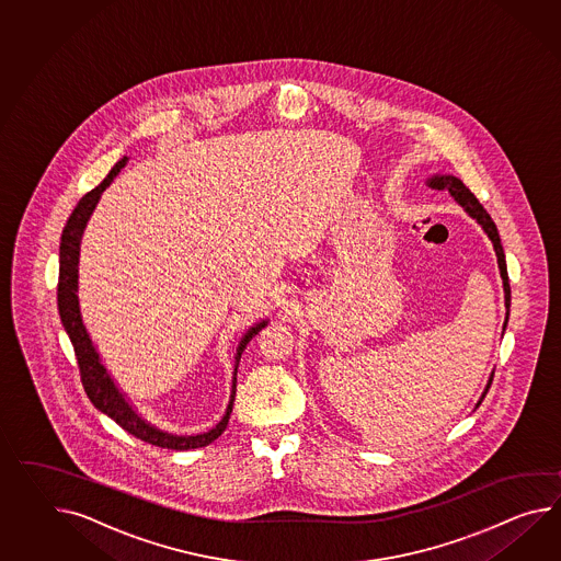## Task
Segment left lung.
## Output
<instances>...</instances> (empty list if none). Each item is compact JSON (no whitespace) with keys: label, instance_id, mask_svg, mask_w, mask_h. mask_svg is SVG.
Returning a JSON list of instances; mask_svg holds the SVG:
<instances>
[{"label":"left lung","instance_id":"obj_1","mask_svg":"<svg viewBox=\"0 0 561 561\" xmlns=\"http://www.w3.org/2000/svg\"><path fill=\"white\" fill-rule=\"evenodd\" d=\"M427 184H430L432 188H437V191L450 192L451 196H454V201H456L458 205L462 206L466 213H468L472 219L477 220L480 227L484 229V232L489 234V239L492 241V247H494V253H496V261H499V270H501V277H503V287H505L506 329V322H508V308H511V286H508V274H506L505 251H503V245H501V237H499V231H496L494 220H492L491 215L484 210V206L480 205L479 198L466 188L462 180L456 179V176H432V179L427 180ZM492 375H494V373H492ZM492 375L491 379H489V385H486V389H484V393H482V397L479 399V403H477V408H479L480 403H482V399L486 397L489 389H491Z\"/></svg>","mask_w":561,"mask_h":561}]
</instances>
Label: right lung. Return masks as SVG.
Wrapping results in <instances>:
<instances>
[{
  "label": "right lung",
  "mask_w": 561,
  "mask_h": 561,
  "mask_svg": "<svg viewBox=\"0 0 561 561\" xmlns=\"http://www.w3.org/2000/svg\"><path fill=\"white\" fill-rule=\"evenodd\" d=\"M127 164V156H124L117 164L111 168L107 179L103 180L93 191L87 192L79 201V205L75 206L72 215H70L65 231L60 237V270H58V314L62 320V327L69 334L79 370H81L82 387L84 393L91 399V403L96 410L103 411L105 415H110L115 424L122 425L127 434L136 436L141 442H148L151 446H160L168 450H192V448H203L208 446L210 442H215L217 437L225 432V427L229 424L231 417L232 401H234V391H237V367H239V358L245 351L247 342L251 341L257 332H260L267 320H261L255 327L247 330L245 336L237 346V355H234V373H232L231 399L225 415L220 417L219 424L213 430H208L205 434H196V436H176V434H168L158 430L156 425L148 424L139 413H137L125 399L124 393L117 389V385L111 379L110 373L103 367L99 353H96L93 341L89 336V332L84 329L81 318V308H79V253H81L82 231L87 227V222L91 219L96 203L101 198L103 191L110 186L113 179L122 172V168Z\"/></svg>",
  "instance_id": "right-lung-1"
}]
</instances>
